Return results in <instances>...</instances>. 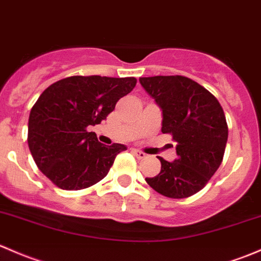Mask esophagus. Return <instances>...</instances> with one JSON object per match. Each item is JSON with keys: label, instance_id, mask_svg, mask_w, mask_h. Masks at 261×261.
Masks as SVG:
<instances>
[{"label": "esophagus", "instance_id": "obj_1", "mask_svg": "<svg viewBox=\"0 0 261 261\" xmlns=\"http://www.w3.org/2000/svg\"><path fill=\"white\" fill-rule=\"evenodd\" d=\"M133 153H134V155H135L138 159H144V158H146V153L142 152V151H140V150L134 149V150H133Z\"/></svg>", "mask_w": 261, "mask_h": 261}]
</instances>
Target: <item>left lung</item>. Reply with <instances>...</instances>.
Segmentation results:
<instances>
[{
  "instance_id": "obj_1",
  "label": "left lung",
  "mask_w": 261,
  "mask_h": 261,
  "mask_svg": "<svg viewBox=\"0 0 261 261\" xmlns=\"http://www.w3.org/2000/svg\"><path fill=\"white\" fill-rule=\"evenodd\" d=\"M140 84L163 110V134L177 142L176 160L159 158L161 171L146 182L171 199L194 195L223 161L229 133L224 110L211 92L185 76L140 77Z\"/></svg>"
}]
</instances>
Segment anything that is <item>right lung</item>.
Here are the masks:
<instances>
[{
	"label": "right lung",
	"instance_id": "1",
	"mask_svg": "<svg viewBox=\"0 0 261 261\" xmlns=\"http://www.w3.org/2000/svg\"><path fill=\"white\" fill-rule=\"evenodd\" d=\"M135 77L71 76L48 86L29 117L30 151L38 169L62 190L90 188L108 175L125 145L98 142L87 127L106 120Z\"/></svg>",
	"mask_w": 261,
	"mask_h": 261
}]
</instances>
